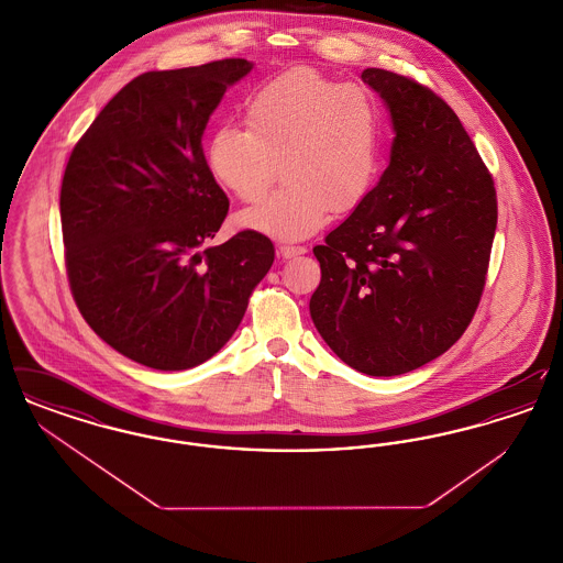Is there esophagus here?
I'll return each instance as SVG.
<instances>
[{"label":"esophagus","mask_w":563,"mask_h":563,"mask_svg":"<svg viewBox=\"0 0 563 563\" xmlns=\"http://www.w3.org/2000/svg\"><path fill=\"white\" fill-rule=\"evenodd\" d=\"M303 253H306V246H299V244H280L278 246V255L285 260H291V257L303 255Z\"/></svg>","instance_id":"obj_1"}]
</instances>
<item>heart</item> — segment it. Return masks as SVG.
<instances>
[{
  "label": "heart",
  "mask_w": 563,
  "mask_h": 563,
  "mask_svg": "<svg viewBox=\"0 0 563 563\" xmlns=\"http://www.w3.org/2000/svg\"><path fill=\"white\" fill-rule=\"evenodd\" d=\"M246 131L219 129L207 166L242 202L257 200L278 175L285 186L236 217L241 230L274 241L319 232L331 209L352 211L379 173L382 115L374 97L312 67L262 84L244 103Z\"/></svg>",
  "instance_id": "1"
}]
</instances>
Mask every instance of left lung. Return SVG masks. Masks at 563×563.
<instances>
[{"mask_svg":"<svg viewBox=\"0 0 563 563\" xmlns=\"http://www.w3.org/2000/svg\"><path fill=\"white\" fill-rule=\"evenodd\" d=\"M363 81L393 122L390 162L365 200L314 246L310 317L346 365L407 374L452 349L482 299L496 189L454 109L386 69Z\"/></svg>","mask_w":563,"mask_h":563,"instance_id":"obj_1","label":"left lung"}]
</instances>
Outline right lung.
Masks as SVG:
<instances>
[{
  "label": "right lung",
  "instance_id": "right-lung-1",
  "mask_svg": "<svg viewBox=\"0 0 563 563\" xmlns=\"http://www.w3.org/2000/svg\"><path fill=\"white\" fill-rule=\"evenodd\" d=\"M251 69L223 58L134 78L67 162L60 225L71 294L92 331L145 367L181 372L209 361L272 268V242L251 230L205 246L230 202L202 134Z\"/></svg>",
  "mask_w": 563,
  "mask_h": 563
}]
</instances>
